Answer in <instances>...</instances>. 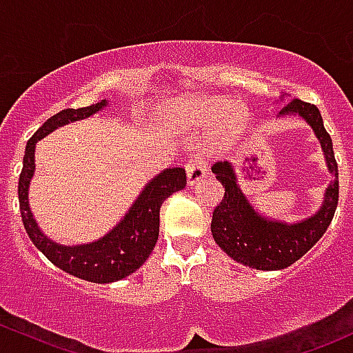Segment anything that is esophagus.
<instances>
[{
    "label": "esophagus",
    "instance_id": "obj_1",
    "mask_svg": "<svg viewBox=\"0 0 353 353\" xmlns=\"http://www.w3.org/2000/svg\"><path fill=\"white\" fill-rule=\"evenodd\" d=\"M186 172H188V184L190 186H194L198 181H201L203 177L206 176V163L203 162L199 157H191L190 162L186 165Z\"/></svg>",
    "mask_w": 353,
    "mask_h": 353
}]
</instances>
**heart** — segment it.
Returning a JSON list of instances; mask_svg holds the SVG:
<instances>
[{"mask_svg": "<svg viewBox=\"0 0 353 353\" xmlns=\"http://www.w3.org/2000/svg\"><path fill=\"white\" fill-rule=\"evenodd\" d=\"M174 114L188 123L190 126L208 130L222 123V131L225 134H236L243 130L248 114L244 108L234 104L227 97H193L176 105Z\"/></svg>", "mask_w": 353, "mask_h": 353, "instance_id": "heart-1", "label": "heart"}]
</instances>
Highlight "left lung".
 Returning <instances> with one entry per match:
<instances>
[{
    "label": "left lung",
    "mask_w": 353,
    "mask_h": 353,
    "mask_svg": "<svg viewBox=\"0 0 353 353\" xmlns=\"http://www.w3.org/2000/svg\"><path fill=\"white\" fill-rule=\"evenodd\" d=\"M280 114H297L314 130L334 179L326 190L325 203L316 215L287 225L270 222L254 212L237 186L236 172L229 162L219 160L213 163L212 172L225 188L223 199L213 210V239L234 261L256 270H283L302 258L326 232L338 205V165L331 137L325 130L319 109L301 99H292Z\"/></svg>",
    "instance_id": "1"
}]
</instances>
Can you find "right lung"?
<instances>
[{"mask_svg": "<svg viewBox=\"0 0 353 353\" xmlns=\"http://www.w3.org/2000/svg\"><path fill=\"white\" fill-rule=\"evenodd\" d=\"M108 104L105 101L92 104L88 108L65 109L49 117L27 141L23 157V167L19 179V201L22 222L28 237L35 248L58 268L70 275L94 283H109L124 279L140 268L159 239L160 206L176 191L186 188V170L183 167L163 170L145 186L141 194L130 208L123 220L102 239L83 245H59L49 241L35 223L34 215L28 208V184L34 176V150L37 140L51 133L56 128L70 121L83 119L92 116Z\"/></svg>", "mask_w": 353, "mask_h": 353, "instance_id": "add662e5", "label": "right lung"}]
</instances>
